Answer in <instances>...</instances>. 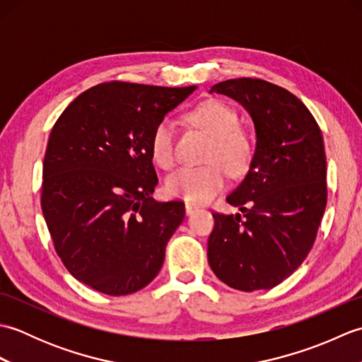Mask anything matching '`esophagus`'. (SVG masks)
Here are the masks:
<instances>
[{
  "instance_id": "34e87169",
  "label": "esophagus",
  "mask_w": 362,
  "mask_h": 362,
  "mask_svg": "<svg viewBox=\"0 0 362 362\" xmlns=\"http://www.w3.org/2000/svg\"><path fill=\"white\" fill-rule=\"evenodd\" d=\"M194 211H197V206L196 205H193V204H185V213L188 214H193Z\"/></svg>"
}]
</instances>
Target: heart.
<instances>
[{
    "mask_svg": "<svg viewBox=\"0 0 362 362\" xmlns=\"http://www.w3.org/2000/svg\"><path fill=\"white\" fill-rule=\"evenodd\" d=\"M193 124L213 136L206 152L204 166H183L168 177L165 189L169 196L180 197L189 204H205L211 201L226 183L225 165L230 173L238 174L245 169L250 158V143L238 126L236 112L224 103H204L188 115ZM151 153L161 168L175 163V127L169 118H163L156 126L151 136ZM223 164L221 165L220 163Z\"/></svg>",
    "mask_w": 362,
    "mask_h": 362,
    "instance_id": "b5f03b06",
    "label": "heart"
}]
</instances>
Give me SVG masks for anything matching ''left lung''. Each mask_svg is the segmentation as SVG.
Here are the masks:
<instances>
[{"mask_svg": "<svg viewBox=\"0 0 362 362\" xmlns=\"http://www.w3.org/2000/svg\"><path fill=\"white\" fill-rule=\"evenodd\" d=\"M210 93L240 103L255 127L249 171L227 202L241 213H214L209 263L227 286L252 292L280 284L308 255L327 206L324 136L311 112L271 82L240 78Z\"/></svg>", "mask_w": 362, "mask_h": 362, "instance_id": "obj_1", "label": "left lung"}]
</instances>
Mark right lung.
I'll return each mask as SVG.
<instances>
[{
  "instance_id": "obj_1",
  "label": "right lung",
  "mask_w": 362,
  "mask_h": 362,
  "mask_svg": "<svg viewBox=\"0 0 362 362\" xmlns=\"http://www.w3.org/2000/svg\"><path fill=\"white\" fill-rule=\"evenodd\" d=\"M196 90L112 81L83 91L54 124L43 161L42 211L62 263L107 296L149 284L185 218L157 202L151 136Z\"/></svg>"
}]
</instances>
